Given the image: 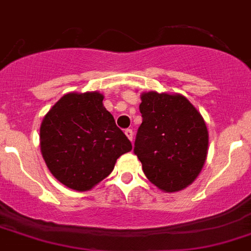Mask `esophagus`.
<instances>
[{
  "label": "esophagus",
  "mask_w": 251,
  "mask_h": 251,
  "mask_svg": "<svg viewBox=\"0 0 251 251\" xmlns=\"http://www.w3.org/2000/svg\"><path fill=\"white\" fill-rule=\"evenodd\" d=\"M124 133H126V136L128 137V140H129L130 142L133 141V136H134L133 130H132V129H126V130H124Z\"/></svg>",
  "instance_id": "obj_1"
}]
</instances>
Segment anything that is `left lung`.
<instances>
[{
	"label": "left lung",
	"mask_w": 251,
	"mask_h": 251,
	"mask_svg": "<svg viewBox=\"0 0 251 251\" xmlns=\"http://www.w3.org/2000/svg\"><path fill=\"white\" fill-rule=\"evenodd\" d=\"M142 124L134 153L143 173L165 193L183 190L196 180L208 152V129L194 105L180 94H141Z\"/></svg>",
	"instance_id": "obj_1"
}]
</instances>
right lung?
<instances>
[{
  "label": "right lung",
  "instance_id": "add662e5",
  "mask_svg": "<svg viewBox=\"0 0 251 251\" xmlns=\"http://www.w3.org/2000/svg\"><path fill=\"white\" fill-rule=\"evenodd\" d=\"M102 100L98 91L66 94L40 126V151L49 171L77 192L93 189L132 150Z\"/></svg>",
  "mask_w": 251,
  "mask_h": 251
}]
</instances>
